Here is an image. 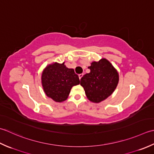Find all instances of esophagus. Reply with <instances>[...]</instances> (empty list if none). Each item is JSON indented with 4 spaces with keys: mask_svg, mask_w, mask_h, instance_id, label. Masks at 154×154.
Here are the masks:
<instances>
[{
    "mask_svg": "<svg viewBox=\"0 0 154 154\" xmlns=\"http://www.w3.org/2000/svg\"><path fill=\"white\" fill-rule=\"evenodd\" d=\"M83 76V74H79V78H80V80L82 78V77Z\"/></svg>",
    "mask_w": 154,
    "mask_h": 154,
    "instance_id": "obj_1",
    "label": "esophagus"
}]
</instances>
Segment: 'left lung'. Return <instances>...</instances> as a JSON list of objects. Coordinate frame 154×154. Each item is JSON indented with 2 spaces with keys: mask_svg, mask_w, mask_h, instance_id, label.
<instances>
[{
  "mask_svg": "<svg viewBox=\"0 0 154 154\" xmlns=\"http://www.w3.org/2000/svg\"><path fill=\"white\" fill-rule=\"evenodd\" d=\"M88 68L90 72L81 78L80 85L84 88L90 101L99 103L114 92L118 84L119 74L106 58L92 62Z\"/></svg>",
  "mask_w": 154,
  "mask_h": 154,
  "instance_id": "obj_1",
  "label": "left lung"
}]
</instances>
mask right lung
I'll list each match as a JSON object with an SVG mask.
<instances>
[{"label":"right lung","mask_w":154,"mask_h":154,"mask_svg":"<svg viewBox=\"0 0 154 154\" xmlns=\"http://www.w3.org/2000/svg\"><path fill=\"white\" fill-rule=\"evenodd\" d=\"M41 79L46 96L56 102L66 100L72 88L80 84L79 77L74 69L67 68L64 62L47 66L42 72Z\"/></svg>","instance_id":"right-lung-1"}]
</instances>
